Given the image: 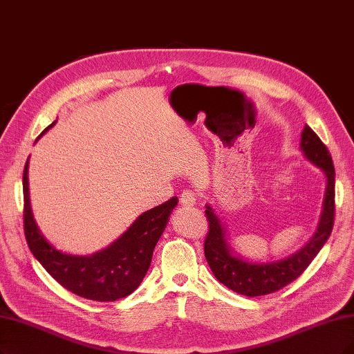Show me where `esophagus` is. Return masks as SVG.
Here are the masks:
<instances>
[{
    "instance_id": "1",
    "label": "esophagus",
    "mask_w": 354,
    "mask_h": 354,
    "mask_svg": "<svg viewBox=\"0 0 354 354\" xmlns=\"http://www.w3.org/2000/svg\"><path fill=\"white\" fill-rule=\"evenodd\" d=\"M195 201H197V195H195L194 191H189V189H184L180 192L179 195V203L185 207H192L195 204Z\"/></svg>"
}]
</instances>
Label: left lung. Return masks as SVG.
I'll list each match as a JSON object with an SVG mask.
<instances>
[{
	"label": "left lung",
	"instance_id": "obj_1",
	"mask_svg": "<svg viewBox=\"0 0 354 354\" xmlns=\"http://www.w3.org/2000/svg\"><path fill=\"white\" fill-rule=\"evenodd\" d=\"M300 150L304 151L309 162L322 169L326 176V189L318 230L309 243L297 254L268 264H254L238 258L233 255L232 248L225 238V230L220 225L218 217L214 214L213 208L207 205L205 216L208 232L204 241L205 259L216 279L233 292L250 297L279 292L295 281L309 267L326 239L330 238L335 216V170L331 154L321 138L308 125H305L302 131Z\"/></svg>",
	"mask_w": 354,
	"mask_h": 354
}]
</instances>
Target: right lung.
<instances>
[{
    "mask_svg": "<svg viewBox=\"0 0 354 354\" xmlns=\"http://www.w3.org/2000/svg\"><path fill=\"white\" fill-rule=\"evenodd\" d=\"M28 163L29 160L23 170V226L26 241L35 258L52 279L80 297L96 302H115L133 293L146 276L154 246L162 236L178 198L172 197L142 213L106 250L91 257L67 255L49 245L35 223L29 201Z\"/></svg>",
    "mask_w": 354,
    "mask_h": 354,
    "instance_id": "obj_1",
    "label": "right lung"
}]
</instances>
